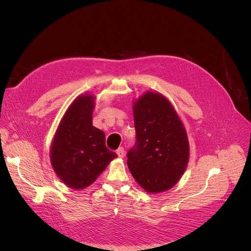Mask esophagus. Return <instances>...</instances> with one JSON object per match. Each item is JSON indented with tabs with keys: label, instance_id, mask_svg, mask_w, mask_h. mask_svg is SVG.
<instances>
[{
	"label": "esophagus",
	"instance_id": "obj_1",
	"mask_svg": "<svg viewBox=\"0 0 251 251\" xmlns=\"http://www.w3.org/2000/svg\"><path fill=\"white\" fill-rule=\"evenodd\" d=\"M116 152H117L118 156H120V157H124V153H125V151H124V149H123V148H119V149L116 151Z\"/></svg>",
	"mask_w": 251,
	"mask_h": 251
}]
</instances>
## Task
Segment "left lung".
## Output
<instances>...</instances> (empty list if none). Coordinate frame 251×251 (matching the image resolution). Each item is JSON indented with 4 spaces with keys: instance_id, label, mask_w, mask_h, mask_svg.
I'll list each match as a JSON object with an SVG mask.
<instances>
[{
    "instance_id": "left-lung-1",
    "label": "left lung",
    "mask_w": 251,
    "mask_h": 251,
    "mask_svg": "<svg viewBox=\"0 0 251 251\" xmlns=\"http://www.w3.org/2000/svg\"><path fill=\"white\" fill-rule=\"evenodd\" d=\"M136 141L127 152V165L149 193L172 188L189 159L187 134L173 105L159 92H147L134 102Z\"/></svg>"
}]
</instances>
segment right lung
<instances>
[{
	"label": "right lung",
	"mask_w": 251,
	"mask_h": 251,
	"mask_svg": "<svg viewBox=\"0 0 251 251\" xmlns=\"http://www.w3.org/2000/svg\"><path fill=\"white\" fill-rule=\"evenodd\" d=\"M95 99L77 98L60 122L51 143L50 162L58 177L73 189L87 187L117 153L105 147V135L92 126Z\"/></svg>",
	"instance_id": "add662e5"
}]
</instances>
